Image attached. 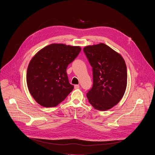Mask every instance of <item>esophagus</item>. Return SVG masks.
Returning <instances> with one entry per match:
<instances>
[{"label": "esophagus", "mask_w": 155, "mask_h": 155, "mask_svg": "<svg viewBox=\"0 0 155 155\" xmlns=\"http://www.w3.org/2000/svg\"><path fill=\"white\" fill-rule=\"evenodd\" d=\"M79 87H80V86L78 84H75L74 85V88H75V89H78Z\"/></svg>", "instance_id": "esophagus-1"}]
</instances>
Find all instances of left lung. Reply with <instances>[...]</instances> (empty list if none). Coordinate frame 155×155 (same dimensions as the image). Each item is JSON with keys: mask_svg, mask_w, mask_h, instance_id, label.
Returning a JSON list of instances; mask_svg holds the SVG:
<instances>
[{"mask_svg": "<svg viewBox=\"0 0 155 155\" xmlns=\"http://www.w3.org/2000/svg\"><path fill=\"white\" fill-rule=\"evenodd\" d=\"M83 51L93 68V84L86 94L88 101L96 110H109L120 101L126 89L125 61L104 43L85 47Z\"/></svg>", "mask_w": 155, "mask_h": 155, "instance_id": "1", "label": "left lung"}]
</instances>
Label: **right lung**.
<instances>
[{
    "instance_id": "add662e5",
    "label": "right lung",
    "mask_w": 155,
    "mask_h": 155,
    "mask_svg": "<svg viewBox=\"0 0 155 155\" xmlns=\"http://www.w3.org/2000/svg\"><path fill=\"white\" fill-rule=\"evenodd\" d=\"M80 51V47L54 43L42 48L32 58L28 68L27 84L38 104L56 107L73 90L66 69Z\"/></svg>"
}]
</instances>
